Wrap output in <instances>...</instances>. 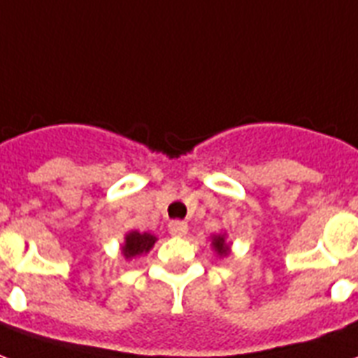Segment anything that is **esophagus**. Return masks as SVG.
<instances>
[{
	"instance_id": "esophagus-1",
	"label": "esophagus",
	"mask_w": 358,
	"mask_h": 358,
	"mask_svg": "<svg viewBox=\"0 0 358 358\" xmlns=\"http://www.w3.org/2000/svg\"><path fill=\"white\" fill-rule=\"evenodd\" d=\"M189 231L187 227V223L185 222H171L169 223V233L173 234V236H185Z\"/></svg>"
}]
</instances>
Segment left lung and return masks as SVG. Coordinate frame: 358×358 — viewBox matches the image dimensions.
Returning a JSON list of instances; mask_svg holds the SVG:
<instances>
[{"label":"left lung","instance_id":"obj_1","mask_svg":"<svg viewBox=\"0 0 358 358\" xmlns=\"http://www.w3.org/2000/svg\"><path fill=\"white\" fill-rule=\"evenodd\" d=\"M231 244L233 242H229L227 234H212L210 236V245H212V250L220 259L227 257L231 253Z\"/></svg>","mask_w":358,"mask_h":358}]
</instances>
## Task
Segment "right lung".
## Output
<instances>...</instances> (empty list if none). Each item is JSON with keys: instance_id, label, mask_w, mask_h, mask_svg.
I'll list each match as a JSON object with an SVG mask.
<instances>
[{"instance_id": "1", "label": "right lung", "mask_w": 358, "mask_h": 358, "mask_svg": "<svg viewBox=\"0 0 358 358\" xmlns=\"http://www.w3.org/2000/svg\"><path fill=\"white\" fill-rule=\"evenodd\" d=\"M155 242H157V236H155V234L138 233V231L133 229L129 233H125L124 244L120 245V250H122V255H124L127 261H131V259L146 255V253L154 248Z\"/></svg>"}]
</instances>
